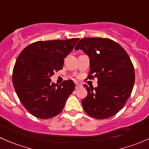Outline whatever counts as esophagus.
I'll return each instance as SVG.
<instances>
[{"label":"esophagus","instance_id":"obj_1","mask_svg":"<svg viewBox=\"0 0 149 149\" xmlns=\"http://www.w3.org/2000/svg\"><path fill=\"white\" fill-rule=\"evenodd\" d=\"M82 87V85H81L80 84L76 83V86H75V88L78 89V88H79V87Z\"/></svg>","mask_w":149,"mask_h":149}]
</instances>
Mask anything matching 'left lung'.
Listing matches in <instances>:
<instances>
[{
	"label": "left lung",
	"mask_w": 149,
	"mask_h": 149,
	"mask_svg": "<svg viewBox=\"0 0 149 149\" xmlns=\"http://www.w3.org/2000/svg\"><path fill=\"white\" fill-rule=\"evenodd\" d=\"M81 49L90 59V78H97V87H89L82 105L87 114L97 119L115 116L129 98L135 82L134 67L119 44L106 38L81 39L75 50ZM91 74H93L92 76Z\"/></svg>",
	"instance_id": "left-lung-1"
}]
</instances>
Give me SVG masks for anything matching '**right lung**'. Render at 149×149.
<instances>
[{"mask_svg":"<svg viewBox=\"0 0 149 149\" xmlns=\"http://www.w3.org/2000/svg\"><path fill=\"white\" fill-rule=\"evenodd\" d=\"M79 39L36 41L18 55L12 77L13 87L21 103L32 116L48 119L63 110L75 84L69 79L59 85L52 82L51 77L63 68L64 59Z\"/></svg>","mask_w":149,"mask_h":149,"instance_id":"add662e5","label":"right lung"}]
</instances>
